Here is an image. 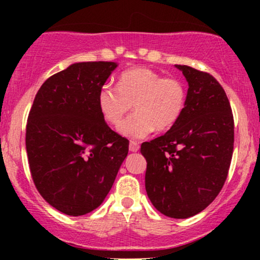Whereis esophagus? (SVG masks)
I'll use <instances>...</instances> for the list:
<instances>
[{
	"label": "esophagus",
	"instance_id": "1",
	"mask_svg": "<svg viewBox=\"0 0 260 260\" xmlns=\"http://www.w3.org/2000/svg\"><path fill=\"white\" fill-rule=\"evenodd\" d=\"M139 150V144L137 142H129V151H132V153H136V151Z\"/></svg>",
	"mask_w": 260,
	"mask_h": 260
}]
</instances>
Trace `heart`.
I'll list each match as a JSON object with an SVG mask.
<instances>
[{"instance_id": "heart-1", "label": "heart", "mask_w": 260, "mask_h": 260, "mask_svg": "<svg viewBox=\"0 0 260 260\" xmlns=\"http://www.w3.org/2000/svg\"><path fill=\"white\" fill-rule=\"evenodd\" d=\"M187 100L186 85L177 78L166 77L147 67L124 71L117 86L105 84L98 94L103 117L117 126L131 107L136 112L118 127L121 134L142 139L155 129L166 131L181 118Z\"/></svg>"}]
</instances>
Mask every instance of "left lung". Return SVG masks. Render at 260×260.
<instances>
[{
	"label": "left lung",
	"mask_w": 260,
	"mask_h": 260,
	"mask_svg": "<svg viewBox=\"0 0 260 260\" xmlns=\"http://www.w3.org/2000/svg\"><path fill=\"white\" fill-rule=\"evenodd\" d=\"M188 82L181 118L164 136L144 142L145 189L164 215L187 219L216 198L234 153V115L211 74L176 64Z\"/></svg>",
	"instance_id": "8db88e82"
}]
</instances>
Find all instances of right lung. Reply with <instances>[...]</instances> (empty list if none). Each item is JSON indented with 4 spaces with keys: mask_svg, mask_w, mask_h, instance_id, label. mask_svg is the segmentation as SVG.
<instances>
[{
    "mask_svg": "<svg viewBox=\"0 0 260 260\" xmlns=\"http://www.w3.org/2000/svg\"><path fill=\"white\" fill-rule=\"evenodd\" d=\"M115 62H79L39 89L28 116L25 147L35 187L61 213L96 209L111 189L129 142L107 126L98 94Z\"/></svg>",
    "mask_w": 260,
    "mask_h": 260,
    "instance_id": "add662e5",
    "label": "right lung"
}]
</instances>
